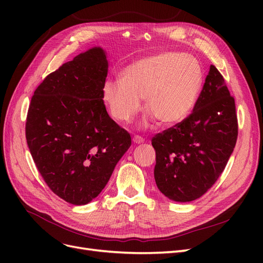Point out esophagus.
I'll use <instances>...</instances> for the list:
<instances>
[{"instance_id": "1", "label": "esophagus", "mask_w": 263, "mask_h": 263, "mask_svg": "<svg viewBox=\"0 0 263 263\" xmlns=\"http://www.w3.org/2000/svg\"><path fill=\"white\" fill-rule=\"evenodd\" d=\"M133 141L135 142V144H142V142L145 141V139L142 138L141 136H138V135H136V136H134Z\"/></svg>"}]
</instances>
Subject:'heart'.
I'll use <instances>...</instances> for the list:
<instances>
[{
	"mask_svg": "<svg viewBox=\"0 0 263 263\" xmlns=\"http://www.w3.org/2000/svg\"><path fill=\"white\" fill-rule=\"evenodd\" d=\"M203 68L193 55L166 51L148 55L127 66L121 80L108 79L102 86V99L109 115L129 123L139 112L141 101L146 119L174 125L192 110L203 85Z\"/></svg>",
	"mask_w": 263,
	"mask_h": 263,
	"instance_id": "obj_1",
	"label": "heart"
}]
</instances>
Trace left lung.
Segmentation results:
<instances>
[{"label": "left lung", "instance_id": "left-lung-1", "mask_svg": "<svg viewBox=\"0 0 263 263\" xmlns=\"http://www.w3.org/2000/svg\"><path fill=\"white\" fill-rule=\"evenodd\" d=\"M237 136L235 99L212 65L193 112L151 139L158 189L176 202L201 197L224 171Z\"/></svg>", "mask_w": 263, "mask_h": 263}]
</instances>
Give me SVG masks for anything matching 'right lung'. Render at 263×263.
I'll use <instances>...</instances> for the list:
<instances>
[{
    "mask_svg": "<svg viewBox=\"0 0 263 263\" xmlns=\"http://www.w3.org/2000/svg\"><path fill=\"white\" fill-rule=\"evenodd\" d=\"M107 69L100 47L78 54L44 79L28 108L25 133L33 160L52 192L73 205L102 192L132 145L102 99Z\"/></svg>",
    "mask_w": 263,
    "mask_h": 263,
    "instance_id": "add662e5",
    "label": "right lung"
}]
</instances>
